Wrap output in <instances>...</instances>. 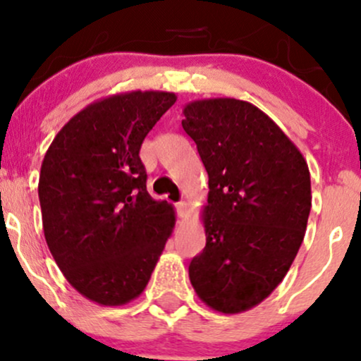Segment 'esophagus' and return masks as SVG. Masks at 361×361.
I'll return each instance as SVG.
<instances>
[{"label":"esophagus","instance_id":"esophagus-1","mask_svg":"<svg viewBox=\"0 0 361 361\" xmlns=\"http://www.w3.org/2000/svg\"><path fill=\"white\" fill-rule=\"evenodd\" d=\"M176 211H177V216H179V218H185V216H188V211H189L188 202H185V201L177 202Z\"/></svg>","mask_w":361,"mask_h":361}]
</instances>
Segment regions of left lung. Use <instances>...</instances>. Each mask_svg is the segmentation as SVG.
I'll list each match as a JSON object with an SVG mask.
<instances>
[{
  "label": "left lung",
  "mask_w": 361,
  "mask_h": 361,
  "mask_svg": "<svg viewBox=\"0 0 361 361\" xmlns=\"http://www.w3.org/2000/svg\"><path fill=\"white\" fill-rule=\"evenodd\" d=\"M182 128L209 177L206 247L190 262V283L211 309L238 314L289 272L311 211V173L290 138L247 101H192Z\"/></svg>",
  "instance_id": "1"
}]
</instances>
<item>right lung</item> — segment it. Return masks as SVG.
I'll return each mask as SVG.
<instances>
[{"label":"right lung","mask_w":361,"mask_h":361,"mask_svg":"<svg viewBox=\"0 0 361 361\" xmlns=\"http://www.w3.org/2000/svg\"><path fill=\"white\" fill-rule=\"evenodd\" d=\"M173 92L130 91L86 106L55 135L38 180L45 241L63 277L101 306L145 290L176 213L147 190L140 147Z\"/></svg>","instance_id":"1"}]
</instances>
